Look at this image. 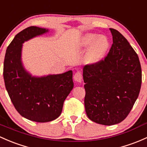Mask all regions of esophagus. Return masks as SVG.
Returning <instances> with one entry per match:
<instances>
[{
  "label": "esophagus",
  "instance_id": "esophagus-1",
  "mask_svg": "<svg viewBox=\"0 0 147 147\" xmlns=\"http://www.w3.org/2000/svg\"><path fill=\"white\" fill-rule=\"evenodd\" d=\"M74 80L75 82H81L82 81V72L80 71L75 72V75H74Z\"/></svg>",
  "mask_w": 147,
  "mask_h": 147
}]
</instances>
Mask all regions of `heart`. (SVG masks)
Listing matches in <instances>:
<instances>
[{
    "mask_svg": "<svg viewBox=\"0 0 147 147\" xmlns=\"http://www.w3.org/2000/svg\"><path fill=\"white\" fill-rule=\"evenodd\" d=\"M97 38H98V35L94 34H89L83 38L81 45L88 47L92 45ZM108 46H109V41L106 39V37L101 36L98 38L93 45L91 46L90 49L86 54L85 57L86 63L93 64L98 62L101 58L102 55L106 51Z\"/></svg>",
    "mask_w": 147,
    "mask_h": 147,
    "instance_id": "b5f03b06",
    "label": "heart"
}]
</instances>
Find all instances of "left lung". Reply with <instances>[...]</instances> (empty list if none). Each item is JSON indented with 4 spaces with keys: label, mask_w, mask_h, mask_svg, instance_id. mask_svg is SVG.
I'll return each instance as SVG.
<instances>
[{
    "label": "left lung",
    "mask_w": 147,
    "mask_h": 147,
    "mask_svg": "<svg viewBox=\"0 0 147 147\" xmlns=\"http://www.w3.org/2000/svg\"><path fill=\"white\" fill-rule=\"evenodd\" d=\"M113 44L103 59L83 69L88 118L104 125L127 118L140 94L142 68L139 57L127 40L111 28Z\"/></svg>",
    "instance_id": "1"
}]
</instances>
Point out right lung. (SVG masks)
Returning a JSON list of instances; mask_svg holds the SVG:
<instances>
[{"label": "right lung", "instance_id": "obj_1", "mask_svg": "<svg viewBox=\"0 0 147 147\" xmlns=\"http://www.w3.org/2000/svg\"><path fill=\"white\" fill-rule=\"evenodd\" d=\"M48 32L29 27L18 34L6 50L3 63L5 85L15 109L24 118L38 123L52 121L61 115L64 101L73 88L72 72L32 78L21 63L22 43Z\"/></svg>", "mask_w": 147, "mask_h": 147}]
</instances>
